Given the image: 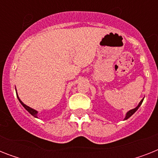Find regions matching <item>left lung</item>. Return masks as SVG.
<instances>
[{
	"label": "left lung",
	"instance_id": "8db88e82",
	"mask_svg": "<svg viewBox=\"0 0 158 158\" xmlns=\"http://www.w3.org/2000/svg\"><path fill=\"white\" fill-rule=\"evenodd\" d=\"M143 101V99H142V100L140 101V102H139V105H138L137 106H136V107L134 108V109H132V110H129V111H128V112L126 113V115H125V119H124V120H127V119H129V118H130V116H131V115H132L133 114H134V113H135V111H136V110H138V109H139V107L140 106H141V104H142Z\"/></svg>",
	"mask_w": 158,
	"mask_h": 158
}]
</instances>
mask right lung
Here are the masks:
<instances>
[{"mask_svg": "<svg viewBox=\"0 0 158 158\" xmlns=\"http://www.w3.org/2000/svg\"><path fill=\"white\" fill-rule=\"evenodd\" d=\"M16 95H17V98H18L19 101V102H20V103H21V105L23 106V107L25 108L26 110H28V112L30 113L31 115H33V116H34V117H36V118H38V110H34V109H33V108L29 107V106H27V105H25V104L23 103V102L21 101L20 99H19V96H18V94H17V93H16Z\"/></svg>", "mask_w": 158, "mask_h": 158, "instance_id": "add662e5", "label": "right lung"}]
</instances>
